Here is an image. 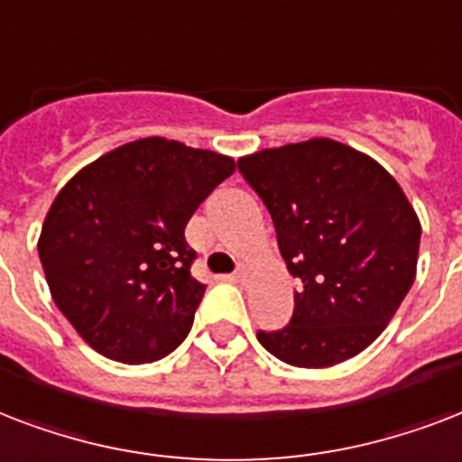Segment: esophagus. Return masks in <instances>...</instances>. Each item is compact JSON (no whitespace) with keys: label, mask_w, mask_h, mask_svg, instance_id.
Masks as SVG:
<instances>
[{"label":"esophagus","mask_w":462,"mask_h":462,"mask_svg":"<svg viewBox=\"0 0 462 462\" xmlns=\"http://www.w3.org/2000/svg\"><path fill=\"white\" fill-rule=\"evenodd\" d=\"M248 274H250L248 267H245V264H238V267H236V272H234V280L236 282H245V280H248Z\"/></svg>","instance_id":"esophagus-1"}]
</instances>
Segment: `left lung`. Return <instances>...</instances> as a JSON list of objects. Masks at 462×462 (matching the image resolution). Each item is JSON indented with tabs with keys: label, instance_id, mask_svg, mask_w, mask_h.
<instances>
[{
	"label": "left lung",
	"instance_id": "obj_1",
	"mask_svg": "<svg viewBox=\"0 0 462 462\" xmlns=\"http://www.w3.org/2000/svg\"><path fill=\"white\" fill-rule=\"evenodd\" d=\"M238 171L299 280L289 325L257 330V342L301 368L364 352L417 274L421 226L402 188L371 156L325 137L243 156Z\"/></svg>",
	"mask_w": 462,
	"mask_h": 462
}]
</instances>
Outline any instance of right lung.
<instances>
[{
	"label": "right lung",
	"mask_w": 462,
	"mask_h": 462,
	"mask_svg": "<svg viewBox=\"0 0 462 462\" xmlns=\"http://www.w3.org/2000/svg\"><path fill=\"white\" fill-rule=\"evenodd\" d=\"M231 156L146 137L81 168L50 207L41 255L50 294L88 346L123 364L171 354L195 320L205 284L185 241Z\"/></svg>",
	"instance_id": "1"
}]
</instances>
